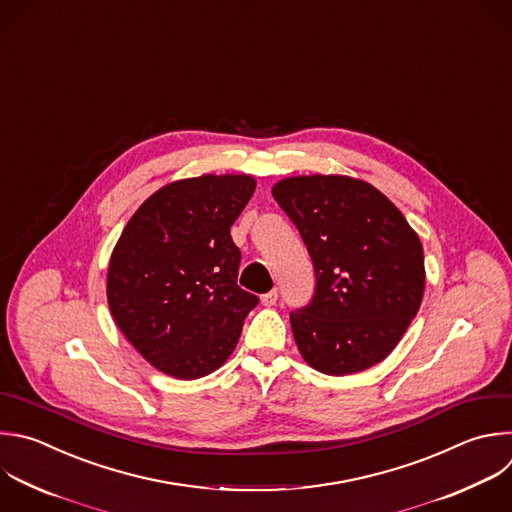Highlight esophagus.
<instances>
[{"instance_id":"34e87169","label":"esophagus","mask_w":512,"mask_h":512,"mask_svg":"<svg viewBox=\"0 0 512 512\" xmlns=\"http://www.w3.org/2000/svg\"><path fill=\"white\" fill-rule=\"evenodd\" d=\"M275 301H277V289H271V291H267V293L261 295V303H263L265 307L275 305Z\"/></svg>"}]
</instances>
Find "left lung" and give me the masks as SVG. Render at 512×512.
Here are the masks:
<instances>
[{"instance_id":"left-lung-1","label":"left lung","mask_w":512,"mask_h":512,"mask_svg":"<svg viewBox=\"0 0 512 512\" xmlns=\"http://www.w3.org/2000/svg\"><path fill=\"white\" fill-rule=\"evenodd\" d=\"M271 193L299 229L317 277L311 303L291 313L301 358L327 376L376 366L422 303L418 233L384 193L354 177L299 175Z\"/></svg>"}]
</instances>
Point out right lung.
Returning <instances> with one entry per match:
<instances>
[{"label": "right lung", "mask_w": 512, "mask_h": 512, "mask_svg": "<svg viewBox=\"0 0 512 512\" xmlns=\"http://www.w3.org/2000/svg\"><path fill=\"white\" fill-rule=\"evenodd\" d=\"M251 175L168 183L130 217L106 275L114 323L158 372L197 380L233 354L259 299L237 285L231 225L255 193Z\"/></svg>", "instance_id": "1"}]
</instances>
